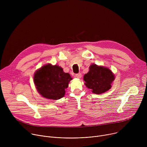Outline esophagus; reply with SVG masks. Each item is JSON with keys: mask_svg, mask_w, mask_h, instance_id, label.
<instances>
[{"mask_svg": "<svg viewBox=\"0 0 147 147\" xmlns=\"http://www.w3.org/2000/svg\"><path fill=\"white\" fill-rule=\"evenodd\" d=\"M75 77L78 78H80L81 77V74L80 73L76 74L75 75Z\"/></svg>", "mask_w": 147, "mask_h": 147, "instance_id": "obj_1", "label": "esophagus"}]
</instances>
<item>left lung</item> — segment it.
<instances>
[{"mask_svg": "<svg viewBox=\"0 0 147 147\" xmlns=\"http://www.w3.org/2000/svg\"><path fill=\"white\" fill-rule=\"evenodd\" d=\"M114 79V75L111 70L95 64L90 66V71L84 76L86 87L96 94H102L109 90Z\"/></svg>", "mask_w": 147, "mask_h": 147, "instance_id": "8db88e82", "label": "left lung"}]
</instances>
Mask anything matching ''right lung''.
<instances>
[{
	"label": "right lung",
	"instance_id": "right-lung-1",
	"mask_svg": "<svg viewBox=\"0 0 147 147\" xmlns=\"http://www.w3.org/2000/svg\"><path fill=\"white\" fill-rule=\"evenodd\" d=\"M72 80L69 73L57 65L48 64L41 67L34 74V81L36 90L42 96L50 99L63 97L69 82Z\"/></svg>",
	"mask_w": 147,
	"mask_h": 147
}]
</instances>
